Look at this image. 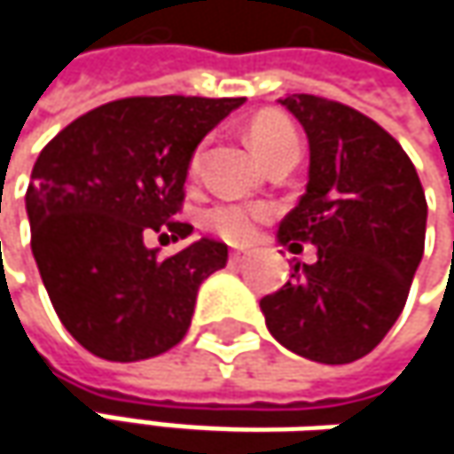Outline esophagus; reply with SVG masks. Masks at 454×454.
<instances>
[{"instance_id": "34e87169", "label": "esophagus", "mask_w": 454, "mask_h": 454, "mask_svg": "<svg viewBox=\"0 0 454 454\" xmlns=\"http://www.w3.org/2000/svg\"><path fill=\"white\" fill-rule=\"evenodd\" d=\"M231 265H241V262H247V252H231Z\"/></svg>"}]
</instances>
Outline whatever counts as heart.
Wrapping results in <instances>:
<instances>
[{
  "label": "heart",
  "instance_id": "1",
  "mask_svg": "<svg viewBox=\"0 0 454 454\" xmlns=\"http://www.w3.org/2000/svg\"><path fill=\"white\" fill-rule=\"evenodd\" d=\"M247 138H249V146L254 149V154L265 165L284 152L300 149V138H297L292 121L281 113H273V110L257 113L249 121ZM197 168H200V152L192 157V173ZM257 221H260V210L247 207V205H218L205 215V223L218 236H223L226 241H247L254 233Z\"/></svg>",
  "mask_w": 454,
  "mask_h": 454
}]
</instances>
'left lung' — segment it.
<instances>
[{
    "mask_svg": "<svg viewBox=\"0 0 454 454\" xmlns=\"http://www.w3.org/2000/svg\"><path fill=\"white\" fill-rule=\"evenodd\" d=\"M305 129L308 189L278 244L310 241L317 260L260 300L265 325L300 357L344 365L395 325L423 257L426 197L405 149L363 113L313 97L278 99Z\"/></svg>",
    "mask_w": 454,
    "mask_h": 454,
    "instance_id": "8db88e82",
    "label": "left lung"
}]
</instances>
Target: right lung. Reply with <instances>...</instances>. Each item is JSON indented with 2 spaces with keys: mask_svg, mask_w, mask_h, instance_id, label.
Segmentation results:
<instances>
[{
  "mask_svg": "<svg viewBox=\"0 0 454 454\" xmlns=\"http://www.w3.org/2000/svg\"><path fill=\"white\" fill-rule=\"evenodd\" d=\"M244 97H129L107 102L42 149L26 192L31 249L62 325L91 355L134 363L176 347L202 281L226 268L210 236L173 257L146 247L176 221L194 149ZM168 236V233H162Z\"/></svg>",
  "mask_w": 454,
  "mask_h": 454,
  "instance_id": "add662e5",
  "label": "right lung"
}]
</instances>
